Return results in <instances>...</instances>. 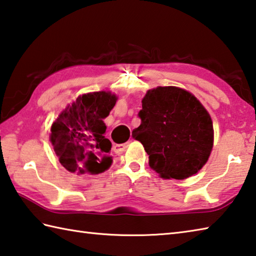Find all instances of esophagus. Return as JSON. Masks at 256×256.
Instances as JSON below:
<instances>
[{"instance_id": "obj_1", "label": "esophagus", "mask_w": 256, "mask_h": 256, "mask_svg": "<svg viewBox=\"0 0 256 256\" xmlns=\"http://www.w3.org/2000/svg\"><path fill=\"white\" fill-rule=\"evenodd\" d=\"M131 140H132V138H131ZM128 143H130V142H128ZM128 143H124V144H115V146H114V151H115V152L124 151L125 148H128Z\"/></svg>"}]
</instances>
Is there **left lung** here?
<instances>
[{"label":"left lung","mask_w":256,"mask_h":256,"mask_svg":"<svg viewBox=\"0 0 256 256\" xmlns=\"http://www.w3.org/2000/svg\"><path fill=\"white\" fill-rule=\"evenodd\" d=\"M138 118L133 136L162 178L182 180L205 166L214 144L212 120L192 92L174 86L148 90Z\"/></svg>","instance_id":"obj_1"}]
</instances>
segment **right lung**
Segmentation results:
<instances>
[{"instance_id": "right-lung-1", "label": "right lung", "mask_w": 256, "mask_h": 256, "mask_svg": "<svg viewBox=\"0 0 256 256\" xmlns=\"http://www.w3.org/2000/svg\"><path fill=\"white\" fill-rule=\"evenodd\" d=\"M116 100L110 92H87L68 105L51 125V144L69 172L98 174L112 164V143L105 136L103 120Z\"/></svg>"}]
</instances>
